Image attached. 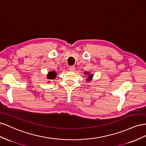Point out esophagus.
<instances>
[{
  "mask_svg": "<svg viewBox=\"0 0 146 146\" xmlns=\"http://www.w3.org/2000/svg\"><path fill=\"white\" fill-rule=\"evenodd\" d=\"M74 69H75V66H69V70L70 71H74Z\"/></svg>",
  "mask_w": 146,
  "mask_h": 146,
  "instance_id": "obj_1",
  "label": "esophagus"
}]
</instances>
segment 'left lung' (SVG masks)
Listing matches in <instances>:
<instances>
[{"instance_id":"left-lung-1","label":"left lung","mask_w":146,"mask_h":146,"mask_svg":"<svg viewBox=\"0 0 146 146\" xmlns=\"http://www.w3.org/2000/svg\"><path fill=\"white\" fill-rule=\"evenodd\" d=\"M86 74H89V73H88V72H86ZM92 77H93V75H92H92H89V76H88V78L87 79V81H90L91 79H92Z\"/></svg>"}]
</instances>
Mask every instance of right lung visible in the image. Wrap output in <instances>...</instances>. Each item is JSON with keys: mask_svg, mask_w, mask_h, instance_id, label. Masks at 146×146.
<instances>
[{"mask_svg": "<svg viewBox=\"0 0 146 146\" xmlns=\"http://www.w3.org/2000/svg\"><path fill=\"white\" fill-rule=\"evenodd\" d=\"M57 76V73L56 72H55L54 71H53V72H49L48 74V78L49 80H52V79H54Z\"/></svg>", "mask_w": 146, "mask_h": 146, "instance_id": "1", "label": "right lung"}]
</instances>
